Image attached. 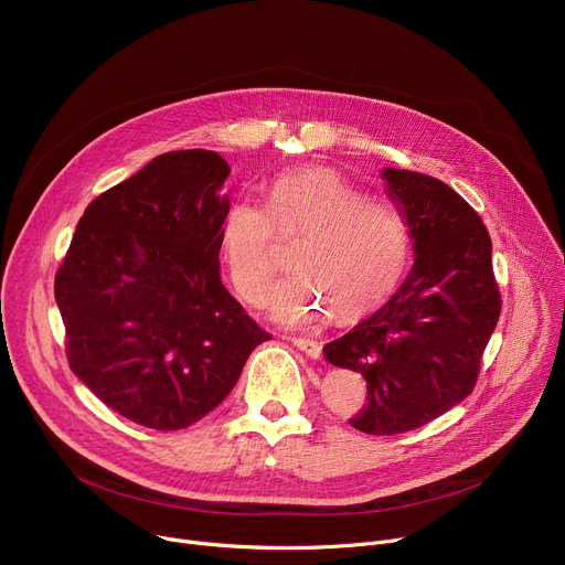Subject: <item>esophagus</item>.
I'll return each instance as SVG.
<instances>
[{
    "instance_id": "34e87169",
    "label": "esophagus",
    "mask_w": 565,
    "mask_h": 565,
    "mask_svg": "<svg viewBox=\"0 0 565 565\" xmlns=\"http://www.w3.org/2000/svg\"><path fill=\"white\" fill-rule=\"evenodd\" d=\"M290 343L298 348V350H302L307 358H311V360H320V354H322V345L318 343V341H313V339H298V337H292L290 339Z\"/></svg>"
}]
</instances>
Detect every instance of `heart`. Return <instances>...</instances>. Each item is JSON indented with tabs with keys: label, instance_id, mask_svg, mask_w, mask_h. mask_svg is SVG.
<instances>
[{
	"label": "heart",
	"instance_id": "heart-1",
	"mask_svg": "<svg viewBox=\"0 0 565 565\" xmlns=\"http://www.w3.org/2000/svg\"><path fill=\"white\" fill-rule=\"evenodd\" d=\"M277 237H302L292 256L302 275L267 300L270 313L290 328L332 309L341 320L364 316L396 290L409 260V228L398 207L366 196L328 167L281 171L265 190V207L241 199L224 211L220 256L247 305H263L275 284Z\"/></svg>",
	"mask_w": 565,
	"mask_h": 565
}]
</instances>
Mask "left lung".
<instances>
[{"label":"left lung","mask_w":565,"mask_h":565,"mask_svg":"<svg viewBox=\"0 0 565 565\" xmlns=\"http://www.w3.org/2000/svg\"><path fill=\"white\" fill-rule=\"evenodd\" d=\"M382 178L417 258L387 305L322 352L369 384V403L350 426L398 435L437 419L473 392L501 292L490 233L458 192L417 171L384 169Z\"/></svg>","instance_id":"obj_1"}]
</instances>
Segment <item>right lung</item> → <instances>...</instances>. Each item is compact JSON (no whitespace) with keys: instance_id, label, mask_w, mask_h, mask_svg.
<instances>
[{"instance_id":"1","label":"right lung","mask_w":565,"mask_h":565,"mask_svg":"<svg viewBox=\"0 0 565 565\" xmlns=\"http://www.w3.org/2000/svg\"><path fill=\"white\" fill-rule=\"evenodd\" d=\"M228 171L203 148L153 158L86 205L54 277L71 371L143 428L203 419L270 339L220 277Z\"/></svg>"}]
</instances>
